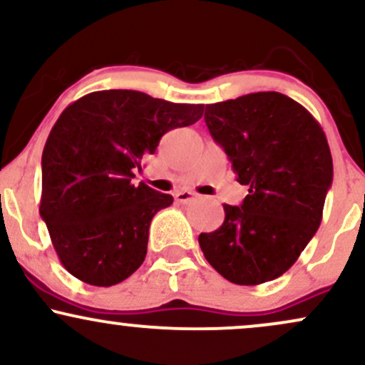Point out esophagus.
<instances>
[{
	"label": "esophagus",
	"mask_w": 365,
	"mask_h": 365,
	"mask_svg": "<svg viewBox=\"0 0 365 365\" xmlns=\"http://www.w3.org/2000/svg\"><path fill=\"white\" fill-rule=\"evenodd\" d=\"M195 197H197V194H194V192H188V190H180V192H177V194H175V199H177L178 202H182V204L190 202V200L195 199Z\"/></svg>",
	"instance_id": "34e87169"
}]
</instances>
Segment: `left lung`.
<instances>
[{
	"label": "left lung",
	"mask_w": 365,
	"mask_h": 365,
	"mask_svg": "<svg viewBox=\"0 0 365 365\" xmlns=\"http://www.w3.org/2000/svg\"><path fill=\"white\" fill-rule=\"evenodd\" d=\"M204 120L249 195L240 206L223 204V225L200 233V249L228 282H271L319 228L333 182L328 140L311 113L279 92L207 104Z\"/></svg>",
	"instance_id": "8db88e82"
}]
</instances>
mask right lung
Here are the masks:
<instances>
[{"label":"right lung","instance_id":"right-lung-1","mask_svg":"<svg viewBox=\"0 0 365 365\" xmlns=\"http://www.w3.org/2000/svg\"><path fill=\"white\" fill-rule=\"evenodd\" d=\"M202 113L123 89L91 92L61 113L43 150L39 212L70 274L111 287L139 269L150 221L173 197L135 185V171L166 132Z\"/></svg>","mask_w":365,"mask_h":365}]
</instances>
